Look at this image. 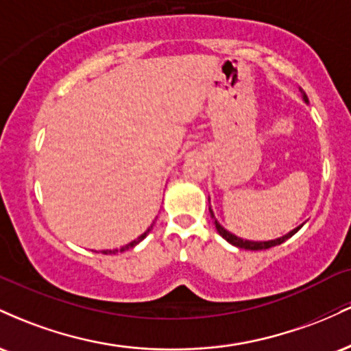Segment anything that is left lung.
I'll return each mask as SVG.
<instances>
[{
	"label": "left lung",
	"instance_id": "left-lung-1",
	"mask_svg": "<svg viewBox=\"0 0 351 351\" xmlns=\"http://www.w3.org/2000/svg\"><path fill=\"white\" fill-rule=\"evenodd\" d=\"M304 99L307 100V97H305V95H304ZM209 211H211V209H209ZM211 216H213V211H211ZM213 217H215V216H213ZM215 226L217 229V232H219V236H223L224 239L228 241V243H231L232 245H236V247L249 249V251H261V249H269V247H274V245H279V244L284 243V241H287L289 237H292L300 229V228H295V229H293V231L289 232V234L279 237V239L264 241V243H252V241H244V239H241V237H236L234 234H231V232H228L226 229H224L219 223H217V221H215Z\"/></svg>",
	"mask_w": 351,
	"mask_h": 351
}]
</instances>
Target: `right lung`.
<instances>
[{
	"label": "right lung",
	"mask_w": 351,
	"mask_h": 351,
	"mask_svg": "<svg viewBox=\"0 0 351 351\" xmlns=\"http://www.w3.org/2000/svg\"><path fill=\"white\" fill-rule=\"evenodd\" d=\"M150 229H152V228H150ZM150 229H147V231H145V232H143V234L138 237V239L132 241V243H130V244L123 245V247H120V249H114V251H102V254H115V252H119V251H120V252H123V251H127V249H132V247H135V245H136V244H138V243H140V241H142V239H145V237H147V234H148V232H150Z\"/></svg>",
	"instance_id": "obj_1"
}]
</instances>
